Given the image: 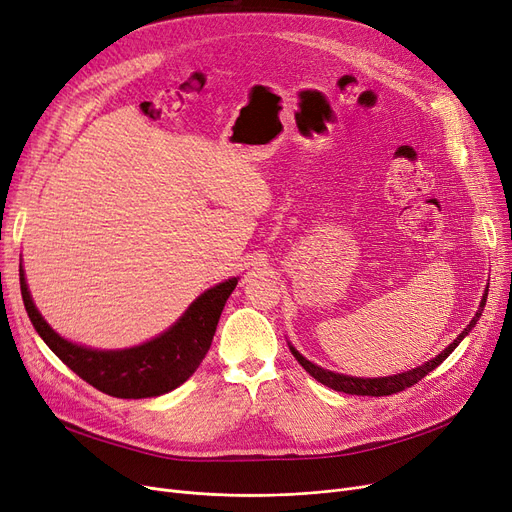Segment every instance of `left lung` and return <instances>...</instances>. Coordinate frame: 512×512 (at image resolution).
Instances as JSON below:
<instances>
[{"label":"left lung","mask_w":512,"mask_h":512,"mask_svg":"<svg viewBox=\"0 0 512 512\" xmlns=\"http://www.w3.org/2000/svg\"><path fill=\"white\" fill-rule=\"evenodd\" d=\"M487 291H489V289H487ZM487 291H485V295H483V299H481V306H479L475 318L470 320V325H468L456 339H453V342H451L439 356H434L432 361L424 363L422 367L409 369V371L399 373V375H390V377H352V375L333 373V371H327V369H323V367H318V365L310 363L308 358L301 356L293 346H289V348H291V354L295 356V361H297L301 367H304V369L314 377L316 382L325 384V386H329V388H333V390H337V392L358 394V396H388V394H396V392H401V390H405V388H411L413 384H418V382L422 380V377H426L430 371L437 369V367L445 361V358L460 346L462 339L472 331V327L477 325V320H479L481 314H483Z\"/></svg>","instance_id":"obj_1"}]
</instances>
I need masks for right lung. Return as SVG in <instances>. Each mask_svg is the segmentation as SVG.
<instances>
[{
  "label": "right lung",
  "mask_w": 512,
  "mask_h": 512,
  "mask_svg": "<svg viewBox=\"0 0 512 512\" xmlns=\"http://www.w3.org/2000/svg\"><path fill=\"white\" fill-rule=\"evenodd\" d=\"M18 272L25 310L46 346L84 382L116 399H149L187 382L211 348L225 301L238 285V278H230L204 291L173 327L141 346L94 350L67 342L46 323L33 304L23 266Z\"/></svg>",
  "instance_id": "obj_1"
}]
</instances>
